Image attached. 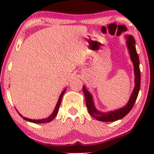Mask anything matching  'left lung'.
<instances>
[{
    "instance_id": "left-lung-1",
    "label": "left lung",
    "mask_w": 154,
    "mask_h": 154,
    "mask_svg": "<svg viewBox=\"0 0 154 154\" xmlns=\"http://www.w3.org/2000/svg\"><path fill=\"white\" fill-rule=\"evenodd\" d=\"M127 45L129 50L130 55L131 57L132 62L134 64V75H135V86H134V90L132 92L128 104L123 108L117 109V110L110 111V112L103 113L100 112L94 107L93 100H92V96L88 90H86L85 86L83 87V93L85 94V103L87 106L88 111L90 114L94 117V119L100 121L104 122H113L118 121V120L123 119L125 117L128 113L131 111L132 107L134 106V102L137 98L139 91L140 89V82H141V75H140V60H139V56L135 48V41L132 35H128L127 36Z\"/></svg>"
}]
</instances>
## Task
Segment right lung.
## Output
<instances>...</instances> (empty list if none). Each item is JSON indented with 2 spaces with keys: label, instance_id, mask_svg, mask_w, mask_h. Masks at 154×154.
<instances>
[{
  "label": "right lung",
  "instance_id": "1",
  "mask_svg": "<svg viewBox=\"0 0 154 154\" xmlns=\"http://www.w3.org/2000/svg\"><path fill=\"white\" fill-rule=\"evenodd\" d=\"M65 91H66V89H64V90H63V92H62V94H60V98H59L58 100V102H57V104L56 106H55V109H54V110L53 112H52V113L51 115L49 117L46 118V119H41V120H32V119H27V118H25V117H23L22 115H20V116H22L23 119H24V120H26V121H29V122H31V123H49V122H50L51 121H52L54 119V117L56 116L57 114L58 113V110H59V108H60V104H61V102H62V97L63 95H64V92Z\"/></svg>",
  "mask_w": 154,
  "mask_h": 154
}]
</instances>
